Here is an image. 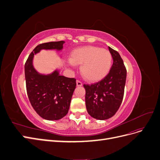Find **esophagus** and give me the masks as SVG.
Listing matches in <instances>:
<instances>
[{
	"label": "esophagus",
	"mask_w": 160,
	"mask_h": 160,
	"mask_svg": "<svg viewBox=\"0 0 160 160\" xmlns=\"http://www.w3.org/2000/svg\"><path fill=\"white\" fill-rule=\"evenodd\" d=\"M76 84H77V87H81L82 85H83V83H82L81 82L79 81H76Z\"/></svg>",
	"instance_id": "34e87169"
}]
</instances>
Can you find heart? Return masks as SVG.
Wrapping results in <instances>:
<instances>
[{"label": "heart", "mask_w": 160, "mask_h": 160, "mask_svg": "<svg viewBox=\"0 0 160 160\" xmlns=\"http://www.w3.org/2000/svg\"><path fill=\"white\" fill-rule=\"evenodd\" d=\"M68 64L80 65L82 77L88 82H98L108 74L112 64L109 51L95 46H84L72 51Z\"/></svg>", "instance_id": "heart-1"}]
</instances>
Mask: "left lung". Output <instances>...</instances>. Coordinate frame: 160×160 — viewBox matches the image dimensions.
Here are the masks:
<instances>
[{"instance_id": "obj_1", "label": "left lung", "mask_w": 160, "mask_h": 160, "mask_svg": "<svg viewBox=\"0 0 160 160\" xmlns=\"http://www.w3.org/2000/svg\"><path fill=\"white\" fill-rule=\"evenodd\" d=\"M108 48L113 61L109 72L98 83L83 85L88 112L99 120L108 119L117 112L122 102L126 82L127 71L122 57L118 51Z\"/></svg>"}]
</instances>
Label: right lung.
<instances>
[{
	"label": "right lung",
	"instance_id": "obj_1",
	"mask_svg": "<svg viewBox=\"0 0 160 160\" xmlns=\"http://www.w3.org/2000/svg\"><path fill=\"white\" fill-rule=\"evenodd\" d=\"M64 43L61 41L37 45L25 65L28 99L38 115L49 121L61 119L68 113L76 80L61 75L59 69L47 74L38 72L33 65L34 56L41 50L62 51Z\"/></svg>",
	"mask_w": 160,
	"mask_h": 160
}]
</instances>
